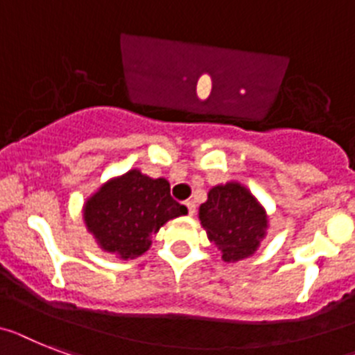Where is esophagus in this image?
<instances>
[{"mask_svg": "<svg viewBox=\"0 0 355 355\" xmlns=\"http://www.w3.org/2000/svg\"><path fill=\"white\" fill-rule=\"evenodd\" d=\"M186 207H187V213H189V214H191V216H193V214H195V211H196L195 202H193V200H187V202H186Z\"/></svg>", "mask_w": 355, "mask_h": 355, "instance_id": "1", "label": "esophagus"}]
</instances>
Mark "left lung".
<instances>
[{
	"mask_svg": "<svg viewBox=\"0 0 355 355\" xmlns=\"http://www.w3.org/2000/svg\"><path fill=\"white\" fill-rule=\"evenodd\" d=\"M200 222L225 261L252 254L267 227L263 209L240 184L213 187L207 202L200 205Z\"/></svg>",
	"mask_w": 355,
	"mask_h": 355,
	"instance_id": "8db88e82",
	"label": "left lung"
}]
</instances>
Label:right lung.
<instances>
[{
  "label": "right lung",
  "mask_w": 355,
  "mask_h": 355,
  "mask_svg": "<svg viewBox=\"0 0 355 355\" xmlns=\"http://www.w3.org/2000/svg\"><path fill=\"white\" fill-rule=\"evenodd\" d=\"M186 213V205L169 195L168 180L137 169L101 187L85 205L86 225L101 247L124 260L148 251L164 223Z\"/></svg>",
  "instance_id": "1"
}]
</instances>
